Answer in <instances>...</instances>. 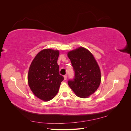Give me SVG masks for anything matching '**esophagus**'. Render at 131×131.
Instances as JSON below:
<instances>
[{"instance_id": "obj_1", "label": "esophagus", "mask_w": 131, "mask_h": 131, "mask_svg": "<svg viewBox=\"0 0 131 131\" xmlns=\"http://www.w3.org/2000/svg\"><path fill=\"white\" fill-rule=\"evenodd\" d=\"M67 78V75H64V79L65 80H66Z\"/></svg>"}]
</instances>
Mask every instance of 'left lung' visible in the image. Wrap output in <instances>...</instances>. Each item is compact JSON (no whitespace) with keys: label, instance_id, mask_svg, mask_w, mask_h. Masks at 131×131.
<instances>
[{"label":"left lung","instance_id":"left-lung-1","mask_svg":"<svg viewBox=\"0 0 131 131\" xmlns=\"http://www.w3.org/2000/svg\"><path fill=\"white\" fill-rule=\"evenodd\" d=\"M75 71V79L68 85L79 97H89L97 91L101 82V72L92 53L84 47L67 53Z\"/></svg>","mask_w":131,"mask_h":131}]
</instances>
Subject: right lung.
Instances as JSON below:
<instances>
[{
    "mask_svg": "<svg viewBox=\"0 0 131 131\" xmlns=\"http://www.w3.org/2000/svg\"><path fill=\"white\" fill-rule=\"evenodd\" d=\"M59 54L58 50H42L29 67L28 84L33 93L43 101H49L56 96L64 79L59 73Z\"/></svg>",
    "mask_w": 131,
    "mask_h": 131,
    "instance_id": "obj_1",
    "label": "right lung"
}]
</instances>
